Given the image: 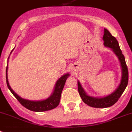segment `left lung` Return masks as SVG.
<instances>
[{"mask_svg": "<svg viewBox=\"0 0 132 132\" xmlns=\"http://www.w3.org/2000/svg\"><path fill=\"white\" fill-rule=\"evenodd\" d=\"M103 45L105 47H109L112 49L116 55L118 57V59L120 62V65L121 67V79L120 85L116 91L111 93L108 96L103 97H94L89 96L85 93L82 86L80 84L79 81H77L78 85V92L82 100L85 103L88 105L89 106L93 108H108L114 105L118 101L128 83V69L126 65V60L123 55L122 54L121 49L119 46L117 39L113 36L111 35L110 31L104 29V35L103 37Z\"/></svg>", "mask_w": 132, "mask_h": 132, "instance_id": "8db88e82", "label": "left lung"}]
</instances>
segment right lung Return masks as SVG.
Returning a JSON list of instances; mask_svg holds the SVG:
<instances>
[{"label": "right lung", "mask_w": 132, "mask_h": 132, "mask_svg": "<svg viewBox=\"0 0 132 132\" xmlns=\"http://www.w3.org/2000/svg\"><path fill=\"white\" fill-rule=\"evenodd\" d=\"M13 51V50H12ZM11 51V53H12ZM8 65L6 69V84H7L8 88L11 92V93L13 94L16 100L20 102L22 106H24L28 110L33 111H38V112H41V111H45L48 110H53L54 108H57L61 100V92L63 91V89L65 85V81L67 80V77L69 76V73H66L64 75L61 76L60 78L57 80L55 84V89L53 92L52 95L49 97H48L46 100H40V101H31V100H28L23 99L16 94L13 90L11 89V86L9 85V81H8Z\"/></svg>", "instance_id": "1"}]
</instances>
